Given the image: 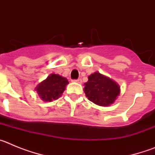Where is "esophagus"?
I'll return each instance as SVG.
<instances>
[{
	"instance_id": "34e87169",
	"label": "esophagus",
	"mask_w": 155,
	"mask_h": 155,
	"mask_svg": "<svg viewBox=\"0 0 155 155\" xmlns=\"http://www.w3.org/2000/svg\"><path fill=\"white\" fill-rule=\"evenodd\" d=\"M74 82H77V83H79V84H81V78H78V79H77V80H73Z\"/></svg>"
}]
</instances>
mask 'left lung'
I'll return each instance as SVG.
<instances>
[{"label":"left lung","mask_w":155,"mask_h":155,"mask_svg":"<svg viewBox=\"0 0 155 155\" xmlns=\"http://www.w3.org/2000/svg\"><path fill=\"white\" fill-rule=\"evenodd\" d=\"M84 91L87 99L100 106H109L120 95V87L108 77L94 72L84 83Z\"/></svg>","instance_id":"left-lung-1"}]
</instances>
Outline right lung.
Here are the masks:
<instances>
[{"label": "right lung", "instance_id": "add662e5", "mask_svg": "<svg viewBox=\"0 0 155 155\" xmlns=\"http://www.w3.org/2000/svg\"><path fill=\"white\" fill-rule=\"evenodd\" d=\"M68 79L58 74H51L46 80L42 81L35 87L37 93L42 100L51 102L61 96L68 84Z\"/></svg>", "mask_w": 155, "mask_h": 155}]
</instances>
